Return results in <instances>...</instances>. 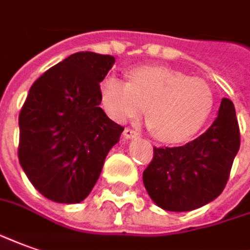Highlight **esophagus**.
<instances>
[{"instance_id": "obj_1", "label": "esophagus", "mask_w": 250, "mask_h": 250, "mask_svg": "<svg viewBox=\"0 0 250 250\" xmlns=\"http://www.w3.org/2000/svg\"><path fill=\"white\" fill-rule=\"evenodd\" d=\"M123 137L125 139H131V138H137L138 137V132L137 131L131 130V128H125V132H123Z\"/></svg>"}]
</instances>
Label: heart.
<instances>
[{
  "instance_id": "1",
  "label": "heart",
  "mask_w": 250,
  "mask_h": 250,
  "mask_svg": "<svg viewBox=\"0 0 250 250\" xmlns=\"http://www.w3.org/2000/svg\"><path fill=\"white\" fill-rule=\"evenodd\" d=\"M100 99L109 118L127 122L145 109L151 132L162 142L191 139L210 116L214 93L208 83L165 66H142L128 71V83L108 77Z\"/></svg>"
}]
</instances>
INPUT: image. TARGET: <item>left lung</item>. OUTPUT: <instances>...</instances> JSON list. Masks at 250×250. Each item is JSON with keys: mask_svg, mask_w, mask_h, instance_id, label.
<instances>
[{"mask_svg": "<svg viewBox=\"0 0 250 250\" xmlns=\"http://www.w3.org/2000/svg\"><path fill=\"white\" fill-rule=\"evenodd\" d=\"M238 149L234 104L223 99L214 123L200 137L183 146L153 147V160L143 170L145 188L164 210H196L222 193Z\"/></svg>", "mask_w": 250, "mask_h": 250, "instance_id": "obj_1", "label": "left lung"}]
</instances>
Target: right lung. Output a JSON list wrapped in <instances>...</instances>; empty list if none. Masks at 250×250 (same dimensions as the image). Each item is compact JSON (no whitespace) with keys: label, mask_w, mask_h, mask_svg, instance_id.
<instances>
[{"label":"right lung","mask_w":250,"mask_h":250,"mask_svg":"<svg viewBox=\"0 0 250 250\" xmlns=\"http://www.w3.org/2000/svg\"><path fill=\"white\" fill-rule=\"evenodd\" d=\"M115 58L76 52L29 89L19 115V161L32 186L57 203H80L125 130L99 105L100 83Z\"/></svg>","instance_id":"1"}]
</instances>
